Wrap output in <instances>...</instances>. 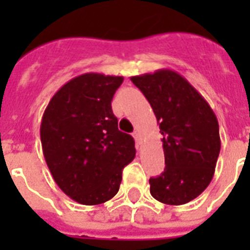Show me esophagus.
I'll return each instance as SVG.
<instances>
[{
  "label": "esophagus",
  "mask_w": 250,
  "mask_h": 250,
  "mask_svg": "<svg viewBox=\"0 0 250 250\" xmlns=\"http://www.w3.org/2000/svg\"><path fill=\"white\" fill-rule=\"evenodd\" d=\"M132 135H133V137H135V140H136L137 143H140V141H141V133H140V131H137V129H136V131H135V132H133Z\"/></svg>",
  "instance_id": "obj_1"
}]
</instances>
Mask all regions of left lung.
<instances>
[{
    "label": "left lung",
    "mask_w": 250,
    "mask_h": 250,
    "mask_svg": "<svg viewBox=\"0 0 250 250\" xmlns=\"http://www.w3.org/2000/svg\"><path fill=\"white\" fill-rule=\"evenodd\" d=\"M160 123L165 171L149 179L150 194L167 205H183L206 189L221 152L219 125L206 100L180 74L158 70L132 76Z\"/></svg>",
    "instance_id": "obj_1"
}]
</instances>
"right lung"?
<instances>
[{
    "instance_id": "obj_1",
    "label": "right lung",
    "mask_w": 250,
    "mask_h": 250,
    "mask_svg": "<svg viewBox=\"0 0 250 250\" xmlns=\"http://www.w3.org/2000/svg\"><path fill=\"white\" fill-rule=\"evenodd\" d=\"M122 76L86 72L61 86L41 119L45 161L54 182L83 205H100L119 190L135 158L132 136L118 129L111 110Z\"/></svg>"
}]
</instances>
